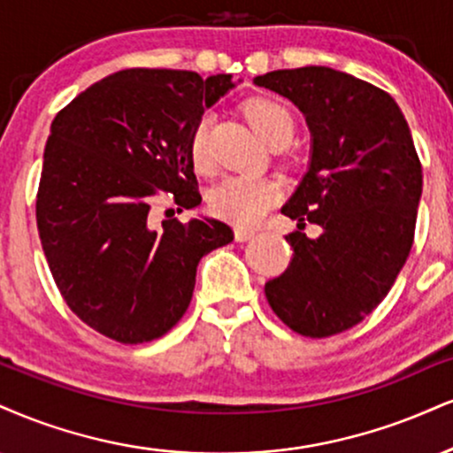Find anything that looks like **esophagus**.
I'll return each instance as SVG.
<instances>
[{
	"label": "esophagus",
	"instance_id": "1",
	"mask_svg": "<svg viewBox=\"0 0 453 453\" xmlns=\"http://www.w3.org/2000/svg\"><path fill=\"white\" fill-rule=\"evenodd\" d=\"M253 236H255V230H250V227H234V238H236L238 242H247Z\"/></svg>",
	"mask_w": 453,
	"mask_h": 453
}]
</instances>
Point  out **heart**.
Returning a JSON list of instances; mask_svg holds the SVG:
<instances>
[{"mask_svg":"<svg viewBox=\"0 0 453 453\" xmlns=\"http://www.w3.org/2000/svg\"><path fill=\"white\" fill-rule=\"evenodd\" d=\"M244 116L255 133L268 145H287L293 137L296 122L291 111L274 99L255 96L244 103ZM189 157L196 171L209 173L211 157V118L203 116L189 133ZM280 185L268 177H236L226 179L209 196V209L215 217L230 221L234 226H253L270 206L279 200Z\"/></svg>","mask_w":453,"mask_h":453,"instance_id":"1","label":"heart"}]
</instances>
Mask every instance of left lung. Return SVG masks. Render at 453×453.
Listing matches in <instances>:
<instances>
[{"label":"left lung","mask_w":453,"mask_h":453,"mask_svg":"<svg viewBox=\"0 0 453 453\" xmlns=\"http://www.w3.org/2000/svg\"><path fill=\"white\" fill-rule=\"evenodd\" d=\"M306 116L312 160L282 206L320 227L291 232L293 257L265 282L270 308L299 335H337L388 296L413 244L422 165L395 99L369 81L329 67L279 69L253 80Z\"/></svg>","instance_id":"8db88e82"}]
</instances>
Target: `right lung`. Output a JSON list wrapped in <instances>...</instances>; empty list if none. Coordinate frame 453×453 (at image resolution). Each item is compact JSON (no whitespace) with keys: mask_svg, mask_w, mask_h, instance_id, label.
I'll return each mask as SVG.
<instances>
[{"mask_svg":"<svg viewBox=\"0 0 453 453\" xmlns=\"http://www.w3.org/2000/svg\"><path fill=\"white\" fill-rule=\"evenodd\" d=\"M232 75L122 69L80 92L54 118L35 219L48 268L71 312L119 344L162 337L192 302L203 255L234 241L227 223L156 227L154 206L203 203L189 133L232 88Z\"/></svg>","mask_w":453,"mask_h":453,"instance_id":"right-lung-1","label":"right lung"}]
</instances>
